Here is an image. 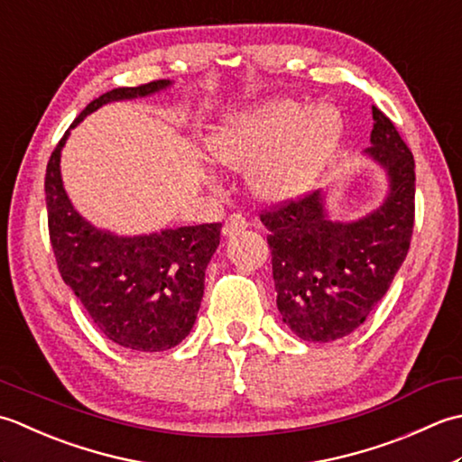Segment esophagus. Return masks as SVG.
<instances>
[{"label": "esophagus", "instance_id": "obj_1", "mask_svg": "<svg viewBox=\"0 0 462 462\" xmlns=\"http://www.w3.org/2000/svg\"><path fill=\"white\" fill-rule=\"evenodd\" d=\"M247 219L243 217V215L239 213H233L231 217H227V221H225L223 225V235L225 237H235V235H239L241 231L247 229Z\"/></svg>", "mask_w": 462, "mask_h": 462}]
</instances>
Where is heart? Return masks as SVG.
Returning a JSON list of instances; mask_svg holds the SVG:
<instances>
[{
    "mask_svg": "<svg viewBox=\"0 0 462 462\" xmlns=\"http://www.w3.org/2000/svg\"><path fill=\"white\" fill-rule=\"evenodd\" d=\"M343 117L333 106L269 99L225 117L207 137L215 163L247 171L253 191L267 203L303 197L333 162Z\"/></svg>",
    "mask_w": 462,
    "mask_h": 462,
    "instance_id": "1",
    "label": "heart"
}]
</instances>
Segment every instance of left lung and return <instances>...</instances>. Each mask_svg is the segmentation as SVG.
<instances>
[{
  "label": "left lung",
  "instance_id": "obj_1",
  "mask_svg": "<svg viewBox=\"0 0 462 462\" xmlns=\"http://www.w3.org/2000/svg\"><path fill=\"white\" fill-rule=\"evenodd\" d=\"M369 159L387 177L383 201L338 221L328 193L261 215L269 231L277 309L303 341L331 343L365 323L409 253L415 223V159L383 111L373 107Z\"/></svg>",
  "mask_w": 462,
  "mask_h": 462
}]
</instances>
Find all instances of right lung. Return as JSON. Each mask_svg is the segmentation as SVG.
<instances>
[{
    "instance_id": "1",
    "label": "right lung",
    "mask_w": 462,
    "mask_h": 462,
    "mask_svg": "<svg viewBox=\"0 0 462 462\" xmlns=\"http://www.w3.org/2000/svg\"><path fill=\"white\" fill-rule=\"evenodd\" d=\"M173 86L159 79L103 93L83 109L55 147L45 173V205L58 267L93 323L131 351L173 349L191 333L205 289V269L219 247L221 223L117 235L75 209L61 179V152L73 127L116 101L152 97Z\"/></svg>"
}]
</instances>
